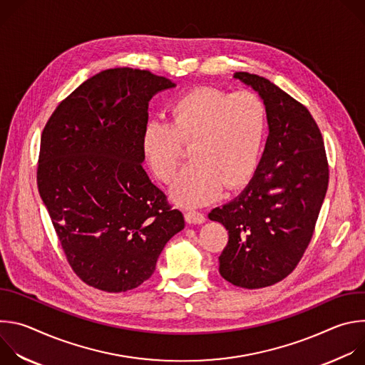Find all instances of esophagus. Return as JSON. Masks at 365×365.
<instances>
[{
    "label": "esophagus",
    "instance_id": "obj_1",
    "mask_svg": "<svg viewBox=\"0 0 365 365\" xmlns=\"http://www.w3.org/2000/svg\"><path fill=\"white\" fill-rule=\"evenodd\" d=\"M185 220L189 222V224H203L205 222V215L199 211H186L185 212Z\"/></svg>",
    "mask_w": 365,
    "mask_h": 365
}]
</instances>
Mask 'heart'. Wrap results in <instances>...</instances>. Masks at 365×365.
Wrapping results in <instances>:
<instances>
[{
    "label": "heart",
    "instance_id": "b5f03b06",
    "mask_svg": "<svg viewBox=\"0 0 365 365\" xmlns=\"http://www.w3.org/2000/svg\"><path fill=\"white\" fill-rule=\"evenodd\" d=\"M267 133L262 98L200 86L180 95L170 107V123L151 120L141 135L145 160L169 183L192 145V163L170 189L175 202L197 206L215 200L225 186L235 189L255 172Z\"/></svg>",
    "mask_w": 365,
    "mask_h": 365
}]
</instances>
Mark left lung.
Segmentation results:
<instances>
[{
    "label": "left lung",
    "instance_id": "1",
    "mask_svg": "<svg viewBox=\"0 0 365 365\" xmlns=\"http://www.w3.org/2000/svg\"><path fill=\"white\" fill-rule=\"evenodd\" d=\"M234 78L264 101L269 137L248 186L207 217L228 231L221 276L238 287L262 289L299 264L327 195L329 166L321 130L303 103L263 76Z\"/></svg>",
    "mask_w": 365,
    "mask_h": 365
}]
</instances>
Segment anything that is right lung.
Segmentation results:
<instances>
[{
    "instance_id": "obj_1",
    "label": "right lung",
    "mask_w": 365,
    "mask_h": 365,
    "mask_svg": "<svg viewBox=\"0 0 365 365\" xmlns=\"http://www.w3.org/2000/svg\"><path fill=\"white\" fill-rule=\"evenodd\" d=\"M173 86L148 71H102L66 96L43 128L38 193L72 270L98 290L138 287L185 227L141 166L148 101Z\"/></svg>"
}]
</instances>
